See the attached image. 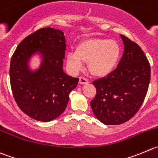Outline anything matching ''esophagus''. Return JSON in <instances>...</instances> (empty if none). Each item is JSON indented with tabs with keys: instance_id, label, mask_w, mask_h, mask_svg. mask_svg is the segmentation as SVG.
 <instances>
[{
	"instance_id": "1",
	"label": "esophagus",
	"mask_w": 158,
	"mask_h": 158,
	"mask_svg": "<svg viewBox=\"0 0 158 158\" xmlns=\"http://www.w3.org/2000/svg\"><path fill=\"white\" fill-rule=\"evenodd\" d=\"M79 83H80L81 85H86V84L88 83V81L87 80L86 78L81 77L79 78Z\"/></svg>"
}]
</instances>
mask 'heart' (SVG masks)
<instances>
[{"instance_id":"b5f03b06","label":"heart","mask_w":158,"mask_h":158,"mask_svg":"<svg viewBox=\"0 0 158 158\" xmlns=\"http://www.w3.org/2000/svg\"><path fill=\"white\" fill-rule=\"evenodd\" d=\"M121 57V47L115 40L105 38H88L77 44L75 51L66 56L67 64L75 73L87 62L90 73L97 77H103L112 73Z\"/></svg>"}]
</instances>
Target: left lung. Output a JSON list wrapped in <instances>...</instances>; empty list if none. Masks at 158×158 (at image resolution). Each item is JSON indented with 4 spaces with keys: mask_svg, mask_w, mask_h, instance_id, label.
<instances>
[{
    "mask_svg": "<svg viewBox=\"0 0 158 158\" xmlns=\"http://www.w3.org/2000/svg\"><path fill=\"white\" fill-rule=\"evenodd\" d=\"M124 52L116 68L93 81L97 93L91 102L96 118L106 125L130 120L143 102L151 80V66L141 48L120 35Z\"/></svg>",
    "mask_w": 158,
    "mask_h": 158,
    "instance_id": "left-lung-1",
    "label": "left lung"
}]
</instances>
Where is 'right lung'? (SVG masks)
Masks as SVG:
<instances>
[{"instance_id": "right-lung-1", "label": "right lung", "mask_w": 158, "mask_h": 158, "mask_svg": "<svg viewBox=\"0 0 158 158\" xmlns=\"http://www.w3.org/2000/svg\"><path fill=\"white\" fill-rule=\"evenodd\" d=\"M66 46L64 31L46 27L24 39L10 60V81L15 102L37 121L49 122L60 115L70 91L77 86L79 78L63 70ZM36 55L40 65L31 69L30 63Z\"/></svg>"}]
</instances>
